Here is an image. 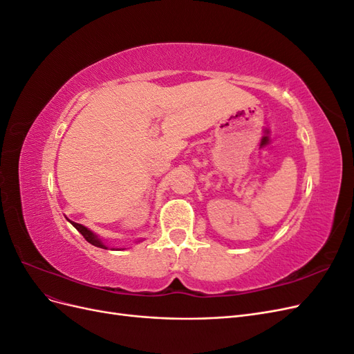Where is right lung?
<instances>
[{
	"label": "right lung",
	"instance_id": "1",
	"mask_svg": "<svg viewBox=\"0 0 354 354\" xmlns=\"http://www.w3.org/2000/svg\"><path fill=\"white\" fill-rule=\"evenodd\" d=\"M68 221H71V220H68ZM71 224H72V226L82 234V236L85 238V241L90 242V243H91V245H94V246H97V248L108 250V246H106V245L99 239V236H95V234H94L91 230H88V229L85 227V226H82V224H80V223H75V221H71Z\"/></svg>",
	"mask_w": 354,
	"mask_h": 354
}]
</instances>
